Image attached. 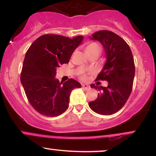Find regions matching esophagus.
Segmentation results:
<instances>
[{
  "instance_id": "esophagus-1",
  "label": "esophagus",
  "mask_w": 156,
  "mask_h": 156,
  "mask_svg": "<svg viewBox=\"0 0 156 156\" xmlns=\"http://www.w3.org/2000/svg\"><path fill=\"white\" fill-rule=\"evenodd\" d=\"M82 88L85 89V90H88L90 88V87L89 85H87V84H82Z\"/></svg>"
}]
</instances>
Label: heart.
Listing matches in <instances>:
<instances>
[{"mask_svg":"<svg viewBox=\"0 0 156 156\" xmlns=\"http://www.w3.org/2000/svg\"><path fill=\"white\" fill-rule=\"evenodd\" d=\"M96 49H100L99 45L98 44L94 43V42H91V43L88 44L86 47V52H89L91 51H93V50H96ZM82 78L83 79H85L86 76H82Z\"/></svg>","mask_w":156,"mask_h":156,"instance_id":"b5f03b06","label":"heart"}]
</instances>
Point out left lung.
<instances>
[{
  "instance_id": "8db88e82",
  "label": "left lung",
  "mask_w": 156,
  "mask_h": 156,
  "mask_svg": "<svg viewBox=\"0 0 156 156\" xmlns=\"http://www.w3.org/2000/svg\"><path fill=\"white\" fill-rule=\"evenodd\" d=\"M89 37L101 42L106 58L96 80L108 82L105 87L91 84L92 88L100 92L89 105L97 114L112 115L122 108L131 93L135 76L133 54L124 39L112 31H99Z\"/></svg>"
}]
</instances>
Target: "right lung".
I'll return each mask as SVG.
<instances>
[{"label": "right lung", "mask_w": 156, "mask_h": 156, "mask_svg": "<svg viewBox=\"0 0 156 156\" xmlns=\"http://www.w3.org/2000/svg\"><path fill=\"white\" fill-rule=\"evenodd\" d=\"M83 39V36L69 39L60 35H42L27 51L20 81L30 104L39 114L50 117L63 114L68 108L73 89L81 87L73 78L60 83L55 77L57 67L69 62Z\"/></svg>", "instance_id": "right-lung-1"}]
</instances>
